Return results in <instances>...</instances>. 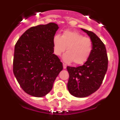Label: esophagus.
Returning <instances> with one entry per match:
<instances>
[{"instance_id": "1", "label": "esophagus", "mask_w": 120, "mask_h": 120, "mask_svg": "<svg viewBox=\"0 0 120 120\" xmlns=\"http://www.w3.org/2000/svg\"><path fill=\"white\" fill-rule=\"evenodd\" d=\"M63 68H64V69H65V68H67V65L64 63H63Z\"/></svg>"}]
</instances>
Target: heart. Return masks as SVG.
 I'll return each instance as SVG.
<instances>
[{
  "label": "heart",
  "instance_id": "1",
  "mask_svg": "<svg viewBox=\"0 0 120 120\" xmlns=\"http://www.w3.org/2000/svg\"><path fill=\"white\" fill-rule=\"evenodd\" d=\"M54 53L60 56L65 51L63 60L70 63L73 62L75 65L85 63L91 56L93 49L91 40L85 37L78 32L66 30L62 36L56 34L53 38Z\"/></svg>",
  "mask_w": 120,
  "mask_h": 120
}]
</instances>
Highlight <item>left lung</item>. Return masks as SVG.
<instances>
[{
    "instance_id": "1",
    "label": "left lung",
    "mask_w": 120,
    "mask_h": 120,
    "mask_svg": "<svg viewBox=\"0 0 120 120\" xmlns=\"http://www.w3.org/2000/svg\"><path fill=\"white\" fill-rule=\"evenodd\" d=\"M90 37L93 44L91 56L83 65L67 67L69 73L67 88L76 97H85L100 88L108 70V59L105 45L91 31L81 29Z\"/></svg>"
}]
</instances>
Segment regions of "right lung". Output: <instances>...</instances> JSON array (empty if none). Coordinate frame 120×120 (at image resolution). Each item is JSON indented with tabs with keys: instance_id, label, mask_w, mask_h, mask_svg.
Listing matches in <instances>:
<instances>
[{
	"instance_id": "obj_1",
	"label": "right lung",
	"mask_w": 120,
	"mask_h": 120,
	"mask_svg": "<svg viewBox=\"0 0 120 120\" xmlns=\"http://www.w3.org/2000/svg\"><path fill=\"white\" fill-rule=\"evenodd\" d=\"M58 28L54 23L32 27L15 45L14 74L23 91L34 97L48 94L63 68L53 54V38Z\"/></svg>"
}]
</instances>
